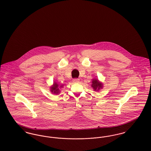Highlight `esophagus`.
<instances>
[{
    "mask_svg": "<svg viewBox=\"0 0 151 151\" xmlns=\"http://www.w3.org/2000/svg\"><path fill=\"white\" fill-rule=\"evenodd\" d=\"M73 81L74 83H78L80 82V80L78 79V78H74V79L73 80Z\"/></svg>",
    "mask_w": 151,
    "mask_h": 151,
    "instance_id": "obj_1",
    "label": "esophagus"
}]
</instances>
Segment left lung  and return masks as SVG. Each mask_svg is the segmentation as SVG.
<instances>
[{
	"label": "left lung",
	"instance_id": "1",
	"mask_svg": "<svg viewBox=\"0 0 151 151\" xmlns=\"http://www.w3.org/2000/svg\"><path fill=\"white\" fill-rule=\"evenodd\" d=\"M92 84L91 86L93 88L94 91H98L100 89L102 88V87H103L102 83H101V82H99V80H97V79H93V80H92Z\"/></svg>",
	"mask_w": 151,
	"mask_h": 151
}]
</instances>
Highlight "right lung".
<instances>
[{"label":"right lung","instance_id":"right-lung-1","mask_svg":"<svg viewBox=\"0 0 151 151\" xmlns=\"http://www.w3.org/2000/svg\"><path fill=\"white\" fill-rule=\"evenodd\" d=\"M63 86H60L58 84L56 83H54L53 86L50 87V91L52 93L58 95L60 93V89L59 88H62Z\"/></svg>","mask_w":151,"mask_h":151}]
</instances>
